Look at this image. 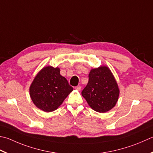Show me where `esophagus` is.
Segmentation results:
<instances>
[{
	"instance_id": "esophagus-1",
	"label": "esophagus",
	"mask_w": 153,
	"mask_h": 153,
	"mask_svg": "<svg viewBox=\"0 0 153 153\" xmlns=\"http://www.w3.org/2000/svg\"><path fill=\"white\" fill-rule=\"evenodd\" d=\"M75 89H76L77 91H80L81 90V86L80 85H77L76 87H75Z\"/></svg>"
}]
</instances>
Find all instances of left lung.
<instances>
[{
	"instance_id": "left-lung-1",
	"label": "left lung",
	"mask_w": 153,
	"mask_h": 153,
	"mask_svg": "<svg viewBox=\"0 0 153 153\" xmlns=\"http://www.w3.org/2000/svg\"><path fill=\"white\" fill-rule=\"evenodd\" d=\"M119 93L118 84L111 71L106 65H101L90 70L88 83L82 95L92 109L105 113L115 106Z\"/></svg>"
}]
</instances>
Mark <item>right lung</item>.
I'll return each mask as SVG.
<instances>
[{"instance_id":"obj_1","label":"right lung","mask_w":153,"mask_h":153,"mask_svg":"<svg viewBox=\"0 0 153 153\" xmlns=\"http://www.w3.org/2000/svg\"><path fill=\"white\" fill-rule=\"evenodd\" d=\"M73 91L59 68L44 67L34 77L30 86V96L36 107L45 112L57 109Z\"/></svg>"}]
</instances>
